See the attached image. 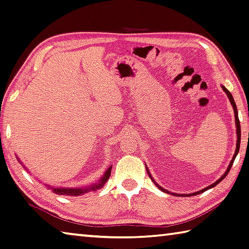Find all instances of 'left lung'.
Listing matches in <instances>:
<instances>
[{
    "label": "left lung",
    "mask_w": 249,
    "mask_h": 249,
    "mask_svg": "<svg viewBox=\"0 0 249 249\" xmlns=\"http://www.w3.org/2000/svg\"><path fill=\"white\" fill-rule=\"evenodd\" d=\"M221 88H222V90L225 91L226 92V94L228 95V98H229V100H230V103H231V105H232V107H233V110H234V118H235V126H236V136H237V140H236V149H235V153H234V155H233V157H232V159H231V161H230V164H229V166H228V169H227V171L225 172L224 173V175H222L219 179L218 180H216L214 184H212V185H210V186H207L206 188H203L202 190H200V191H196V192H194V194H189V195H177L176 194V196H196V195H200V194H202V192H204V191H206V190H209V189H211V188H213V187H215L216 185H218L219 184V182L225 178V177L228 175V173H229V171H230V169L232 167V164H233V162H234V160H235V157L237 156V154H238V150H240V144H241V124H240V120H238V113H237V108H236V104H235V102H234V99H233V96H232V94L230 93V91L228 90L225 86H222L221 85ZM146 171H147V174L149 175V177L151 178V180H153V182H155V185L158 187V188L161 190V191H163V192H165V194H171L170 191H167L166 189H164V188H162L161 186H159L158 184H157V182L155 181V179L153 178V176L150 175V173H149V170L147 169V166H146ZM174 195V194H173Z\"/></svg>",
    "instance_id": "obj_1"
}]
</instances>
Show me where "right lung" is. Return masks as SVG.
Returning <instances> with one entry per match:
<instances>
[{
  "label": "right lung",
  "instance_id": "1",
  "mask_svg": "<svg viewBox=\"0 0 249 249\" xmlns=\"http://www.w3.org/2000/svg\"><path fill=\"white\" fill-rule=\"evenodd\" d=\"M18 161L21 163V161L19 160V158H17ZM23 167H25L23 165ZM28 171V170H27ZM110 172H111V166H109L107 170L105 171V173L103 174V176L101 177L99 181L94 182L91 186H87V187H78V188H65V187H52L49 185H45L47 187L48 189H52L53 192L60 196H82L86 192H89V191H95L98 189H101L102 187L105 185V182L108 180L109 176H110Z\"/></svg>",
  "mask_w": 249,
  "mask_h": 249
}]
</instances>
